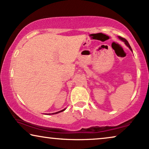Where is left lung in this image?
Segmentation results:
<instances>
[{"label": "left lung", "instance_id": "8db88e82", "mask_svg": "<svg viewBox=\"0 0 149 149\" xmlns=\"http://www.w3.org/2000/svg\"><path fill=\"white\" fill-rule=\"evenodd\" d=\"M118 38H119V39H120V40H122V41H123V42H125V44L126 45H127V46L128 47H129V49H130V50H131V51H132V47H130V44H129V42H128V41H127V40H126V39H125V38H122V37H121V36H118Z\"/></svg>", "mask_w": 149, "mask_h": 149}]
</instances>
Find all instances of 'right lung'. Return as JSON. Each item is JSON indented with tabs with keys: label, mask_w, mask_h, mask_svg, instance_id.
Returning a JSON list of instances; mask_svg holds the SVG:
<instances>
[{
	"label": "right lung",
	"mask_w": 149,
	"mask_h": 149,
	"mask_svg": "<svg viewBox=\"0 0 149 149\" xmlns=\"http://www.w3.org/2000/svg\"><path fill=\"white\" fill-rule=\"evenodd\" d=\"M65 110H66V109H63V110H62V111H58V112H56V113H49V115H54V114H57V113H61V112H62V111H65ZM48 115V114H47Z\"/></svg>",
	"instance_id": "add662e5"
}]
</instances>
